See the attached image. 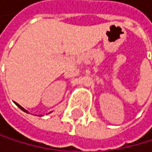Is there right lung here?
I'll list each match as a JSON object with an SVG mask.
<instances>
[{
    "label": "right lung",
    "mask_w": 152,
    "mask_h": 152,
    "mask_svg": "<svg viewBox=\"0 0 152 152\" xmlns=\"http://www.w3.org/2000/svg\"><path fill=\"white\" fill-rule=\"evenodd\" d=\"M15 104H16L17 106H18V107H20V108H21V109L23 110V111H24V112H26V113H28V112H27V110H25V109H24L23 107H21V106H20L19 104H17V103H15Z\"/></svg>",
    "instance_id": "right-lung-1"
}]
</instances>
